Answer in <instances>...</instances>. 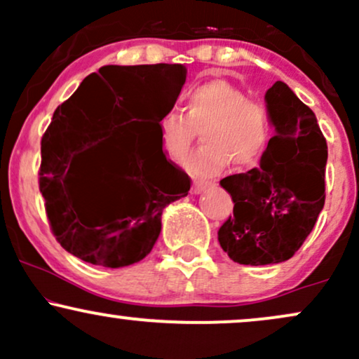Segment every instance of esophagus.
Masks as SVG:
<instances>
[{"label":"esophagus","mask_w":359,"mask_h":359,"mask_svg":"<svg viewBox=\"0 0 359 359\" xmlns=\"http://www.w3.org/2000/svg\"><path fill=\"white\" fill-rule=\"evenodd\" d=\"M209 182H204V180H194L192 184V194H201L208 187Z\"/></svg>","instance_id":"34e87169"}]
</instances>
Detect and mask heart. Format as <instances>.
<instances>
[{
	"label": "heart",
	"instance_id": "obj_1",
	"mask_svg": "<svg viewBox=\"0 0 359 359\" xmlns=\"http://www.w3.org/2000/svg\"><path fill=\"white\" fill-rule=\"evenodd\" d=\"M185 113L167 109L156 121L160 145L180 160L203 130L204 145L184 160L196 177H212L229 162L236 168L257 165L273 140L275 126L269 106L224 79L201 82L184 96Z\"/></svg>",
	"mask_w": 359,
	"mask_h": 359
}]
</instances>
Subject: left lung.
Wrapping results in <instances>:
<instances>
[{"label": "left lung", "mask_w": 359, "mask_h": 359, "mask_svg": "<svg viewBox=\"0 0 359 359\" xmlns=\"http://www.w3.org/2000/svg\"><path fill=\"white\" fill-rule=\"evenodd\" d=\"M265 100L275 135L259 167L221 180L234 208L217 240L240 265H275L294 257L325 201L327 143L316 114L282 81Z\"/></svg>", "instance_id": "8db88e82"}]
</instances>
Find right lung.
Masks as SVG:
<instances>
[{
  "label": "right lung",
  "instance_id": "add662e5",
  "mask_svg": "<svg viewBox=\"0 0 359 359\" xmlns=\"http://www.w3.org/2000/svg\"><path fill=\"white\" fill-rule=\"evenodd\" d=\"M184 82L180 64L104 65L57 106L42 137L39 187L53 236L74 257L106 269L138 263L158 238L163 208L187 196L191 177L167 158L156 128ZM154 102L151 121L140 122ZM123 122L126 137L114 140L109 131ZM104 141L111 150L98 170L109 175L69 191L65 177L73 158Z\"/></svg>",
  "mask_w": 359,
  "mask_h": 359
}]
</instances>
